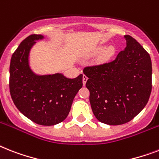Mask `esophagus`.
Listing matches in <instances>:
<instances>
[{
  "mask_svg": "<svg viewBox=\"0 0 159 159\" xmlns=\"http://www.w3.org/2000/svg\"><path fill=\"white\" fill-rule=\"evenodd\" d=\"M87 79H88V77H86L85 74L83 75V77H82V82H83V85H85L86 82V81H87Z\"/></svg>",
  "mask_w": 159,
  "mask_h": 159,
  "instance_id": "1",
  "label": "esophagus"
}]
</instances>
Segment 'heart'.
<instances>
[{
    "instance_id": "heart-1",
    "label": "heart",
    "mask_w": 159,
    "mask_h": 159,
    "mask_svg": "<svg viewBox=\"0 0 159 159\" xmlns=\"http://www.w3.org/2000/svg\"><path fill=\"white\" fill-rule=\"evenodd\" d=\"M101 50V48H100V50ZM114 54V47L112 46L107 47L105 50H104V53L102 55V59H108L109 58H110L112 55Z\"/></svg>"
}]
</instances>
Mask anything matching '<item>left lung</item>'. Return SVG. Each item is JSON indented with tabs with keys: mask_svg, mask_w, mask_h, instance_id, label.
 Instances as JSON below:
<instances>
[{
	"mask_svg": "<svg viewBox=\"0 0 159 159\" xmlns=\"http://www.w3.org/2000/svg\"><path fill=\"white\" fill-rule=\"evenodd\" d=\"M126 48L114 60L83 69L88 77L94 115L108 125H122L144 109L152 91V63L149 53L133 37L125 35Z\"/></svg>",
	"mask_w": 159,
	"mask_h": 159,
	"instance_id": "1",
	"label": "left lung"
}]
</instances>
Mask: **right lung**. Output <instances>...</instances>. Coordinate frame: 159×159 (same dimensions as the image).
Instances as JSON below:
<instances>
[{"instance_id":"right-lung-1","label":"right lung","mask_w":159,"mask_h":159,"mask_svg":"<svg viewBox=\"0 0 159 159\" xmlns=\"http://www.w3.org/2000/svg\"><path fill=\"white\" fill-rule=\"evenodd\" d=\"M42 35L33 34L23 41L12 55L10 66V92L14 104L35 123L53 126L69 113L73 99L82 86V74L73 79L61 73L37 75L29 66L31 48Z\"/></svg>"}]
</instances>
